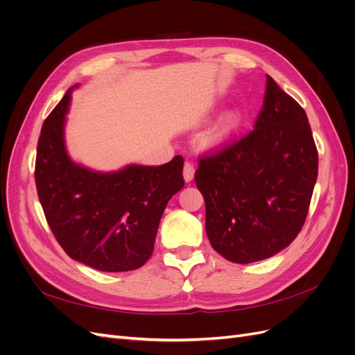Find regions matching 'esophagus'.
<instances>
[{
    "label": "esophagus",
    "mask_w": 355,
    "mask_h": 355,
    "mask_svg": "<svg viewBox=\"0 0 355 355\" xmlns=\"http://www.w3.org/2000/svg\"><path fill=\"white\" fill-rule=\"evenodd\" d=\"M194 173H196L194 166H192L191 163H185L184 164V179L187 182H191L192 179H194Z\"/></svg>",
    "instance_id": "34e87169"
}]
</instances>
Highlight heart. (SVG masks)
Returning a JSON list of instances; mask_svg holds the SVG:
<instances>
[{
	"label": "heart",
	"mask_w": 355,
	"mask_h": 355,
	"mask_svg": "<svg viewBox=\"0 0 355 355\" xmlns=\"http://www.w3.org/2000/svg\"><path fill=\"white\" fill-rule=\"evenodd\" d=\"M240 121H241V115L239 111H230L225 114L220 118L218 127L214 128L213 141H222L223 137H227L230 133H232L235 128L239 127Z\"/></svg>",
	"instance_id": "heart-1"
}]
</instances>
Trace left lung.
<instances>
[{
  "label": "left lung",
  "instance_id": "obj_1",
  "mask_svg": "<svg viewBox=\"0 0 355 355\" xmlns=\"http://www.w3.org/2000/svg\"><path fill=\"white\" fill-rule=\"evenodd\" d=\"M318 175L306 114L266 75L253 130L198 158L196 185L206 201V232L225 259L274 256L302 230Z\"/></svg>",
  "mask_w": 355,
  "mask_h": 355
}]
</instances>
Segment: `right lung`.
I'll return each instance as SVG.
<instances>
[{
    "instance_id": "1",
    "label": "right lung",
    "mask_w": 355,
    "mask_h": 355,
    "mask_svg": "<svg viewBox=\"0 0 355 355\" xmlns=\"http://www.w3.org/2000/svg\"><path fill=\"white\" fill-rule=\"evenodd\" d=\"M77 87V85H75ZM71 89L41 128L35 185L51 232L72 259L105 272L141 268L153 254L168 200L184 188V158L99 173L75 164L63 139Z\"/></svg>"
}]
</instances>
